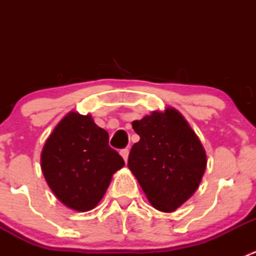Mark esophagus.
Listing matches in <instances>:
<instances>
[{
    "label": "esophagus",
    "mask_w": 256,
    "mask_h": 256,
    "mask_svg": "<svg viewBox=\"0 0 256 256\" xmlns=\"http://www.w3.org/2000/svg\"><path fill=\"white\" fill-rule=\"evenodd\" d=\"M128 152H130V150L128 148H122L120 151V154L122 156V158L125 160V162H128Z\"/></svg>",
    "instance_id": "esophagus-1"
}]
</instances>
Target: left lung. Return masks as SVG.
<instances>
[{
	"instance_id": "obj_1",
	"label": "left lung",
	"mask_w": 256,
	"mask_h": 256,
	"mask_svg": "<svg viewBox=\"0 0 256 256\" xmlns=\"http://www.w3.org/2000/svg\"><path fill=\"white\" fill-rule=\"evenodd\" d=\"M132 128L140 141L131 148L128 168L152 207L174 212L200 187L207 167L204 147L174 108L132 121Z\"/></svg>"
}]
</instances>
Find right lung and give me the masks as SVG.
I'll return each instance as SVG.
<instances>
[{"mask_svg": "<svg viewBox=\"0 0 256 256\" xmlns=\"http://www.w3.org/2000/svg\"><path fill=\"white\" fill-rule=\"evenodd\" d=\"M122 157L109 146V134L92 115L66 114L43 146L40 167L49 188L68 208L92 210L104 197Z\"/></svg>", "mask_w": 256, "mask_h": 256, "instance_id": "obj_1", "label": "right lung"}]
</instances>
